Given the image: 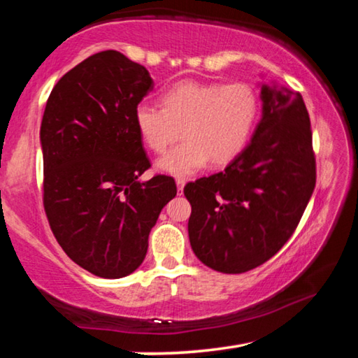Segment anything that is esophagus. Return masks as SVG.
<instances>
[{
	"label": "esophagus",
	"instance_id": "1",
	"mask_svg": "<svg viewBox=\"0 0 358 358\" xmlns=\"http://www.w3.org/2000/svg\"><path fill=\"white\" fill-rule=\"evenodd\" d=\"M185 185H186V180H183V178H178L177 180V189H178V192H183Z\"/></svg>",
	"mask_w": 358,
	"mask_h": 358
}]
</instances>
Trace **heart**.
<instances>
[{"instance_id": "1", "label": "heart", "mask_w": 358, "mask_h": 358, "mask_svg": "<svg viewBox=\"0 0 358 358\" xmlns=\"http://www.w3.org/2000/svg\"><path fill=\"white\" fill-rule=\"evenodd\" d=\"M161 104H137L134 124L155 153H164L181 126L183 142L156 162L157 171L173 177H189L210 159L215 166L232 161L246 147L259 112L256 92L243 82L181 80L161 94Z\"/></svg>"}]
</instances>
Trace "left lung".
I'll return each instance as SVG.
<instances>
[{"mask_svg":"<svg viewBox=\"0 0 358 358\" xmlns=\"http://www.w3.org/2000/svg\"><path fill=\"white\" fill-rule=\"evenodd\" d=\"M262 117L222 172L185 186L194 254L221 273H245L290 238L316 186L310 115L300 93L259 82Z\"/></svg>","mask_w":358,"mask_h":358,"instance_id":"1","label":"left lung"}]
</instances>
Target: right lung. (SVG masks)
<instances>
[{"label":"right lung","mask_w":358,"mask_h":358,"mask_svg":"<svg viewBox=\"0 0 358 358\" xmlns=\"http://www.w3.org/2000/svg\"><path fill=\"white\" fill-rule=\"evenodd\" d=\"M155 87L123 53H96L59 78L41 124L44 207L52 232L82 268L107 280L136 271L172 177L142 181L150 167L134 108Z\"/></svg>","instance_id":"add662e5"}]
</instances>
